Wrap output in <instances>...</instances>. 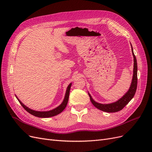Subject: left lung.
<instances>
[{"mask_svg":"<svg viewBox=\"0 0 152 152\" xmlns=\"http://www.w3.org/2000/svg\"><path fill=\"white\" fill-rule=\"evenodd\" d=\"M132 52L133 57H134V70H133V77L132 80V83L130 86L129 89V91L127 92V93L124 95L122 98L118 100L116 102L110 103V104H101V103L96 102L93 99V98H92L91 95L89 94L91 102L95 107L106 112H108V113L117 112L118 111H121V110H122L124 107H125V106L132 99V98L134 97V96L136 93V89H137V66L136 58L134 54V52H133L132 47Z\"/></svg>","mask_w":152,"mask_h":152,"instance_id":"left-lung-1","label":"left lung"}]
</instances>
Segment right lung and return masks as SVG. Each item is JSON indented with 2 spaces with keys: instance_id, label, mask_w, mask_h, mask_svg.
Returning <instances> with one entry per match:
<instances>
[{
  "instance_id": "right-lung-1",
  "label": "right lung",
  "mask_w": 152,
  "mask_h": 152,
  "mask_svg": "<svg viewBox=\"0 0 152 152\" xmlns=\"http://www.w3.org/2000/svg\"><path fill=\"white\" fill-rule=\"evenodd\" d=\"M71 85H72V83L69 84V86L67 87L65 96V99H64L62 103L60 105H59V107H58L57 108H54L52 110H50V111H48V112L34 111V110H32L28 108V107H26L25 105H24L20 102L19 99H18V98L17 97H16V98L18 99V102H20V103L21 104L22 107H23V108L26 110V111L28 112L29 113L33 115H34L35 117H41V118H48V117H53V116L56 115H58L59 113H60L61 112H62L64 110V109L66 108L67 103H68V102L69 94H70V90Z\"/></svg>"
}]
</instances>
